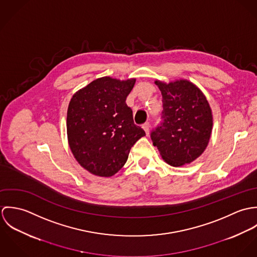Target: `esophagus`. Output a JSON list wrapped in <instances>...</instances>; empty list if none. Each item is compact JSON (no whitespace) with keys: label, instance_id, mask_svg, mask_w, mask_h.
Returning a JSON list of instances; mask_svg holds the SVG:
<instances>
[{"label":"esophagus","instance_id":"1","mask_svg":"<svg viewBox=\"0 0 257 257\" xmlns=\"http://www.w3.org/2000/svg\"><path fill=\"white\" fill-rule=\"evenodd\" d=\"M150 127V125H149V122H146V123H144L143 124V128L145 130V132H146V134H147V136L149 135V128Z\"/></svg>","mask_w":257,"mask_h":257}]
</instances>
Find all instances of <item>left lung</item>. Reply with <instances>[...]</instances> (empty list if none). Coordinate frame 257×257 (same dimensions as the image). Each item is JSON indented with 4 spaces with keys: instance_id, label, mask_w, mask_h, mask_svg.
Listing matches in <instances>:
<instances>
[{
    "instance_id": "8db88e82",
    "label": "left lung",
    "mask_w": 257,
    "mask_h": 257,
    "mask_svg": "<svg viewBox=\"0 0 257 257\" xmlns=\"http://www.w3.org/2000/svg\"><path fill=\"white\" fill-rule=\"evenodd\" d=\"M163 103L162 122L151 133L163 160L180 167L196 160L208 147L213 130L212 110L203 92L192 82L155 80Z\"/></svg>"
}]
</instances>
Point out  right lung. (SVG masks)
<instances>
[{
  "mask_svg": "<svg viewBox=\"0 0 257 257\" xmlns=\"http://www.w3.org/2000/svg\"><path fill=\"white\" fill-rule=\"evenodd\" d=\"M135 78H98L77 91L67 110L68 144L78 163L100 177L114 175L125 164L145 131L135 124L125 104Z\"/></svg>",
  "mask_w": 257,
  "mask_h": 257,
  "instance_id": "obj_1",
  "label": "right lung"
}]
</instances>
